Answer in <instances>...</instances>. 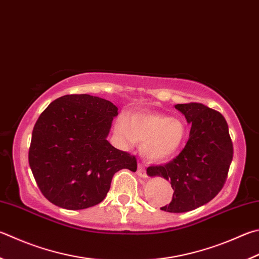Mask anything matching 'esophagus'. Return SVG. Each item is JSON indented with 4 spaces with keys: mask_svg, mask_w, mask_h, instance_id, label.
<instances>
[{
    "mask_svg": "<svg viewBox=\"0 0 259 259\" xmlns=\"http://www.w3.org/2000/svg\"><path fill=\"white\" fill-rule=\"evenodd\" d=\"M137 175H138V177H140V178H147V175H146V170H145V167L143 166V165H138V170H137Z\"/></svg>",
    "mask_w": 259,
    "mask_h": 259,
    "instance_id": "1",
    "label": "esophagus"
}]
</instances>
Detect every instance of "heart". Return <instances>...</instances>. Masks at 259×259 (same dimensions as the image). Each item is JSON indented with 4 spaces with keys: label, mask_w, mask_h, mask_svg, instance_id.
<instances>
[{
    "label": "heart",
    "mask_w": 259,
    "mask_h": 259,
    "mask_svg": "<svg viewBox=\"0 0 259 259\" xmlns=\"http://www.w3.org/2000/svg\"><path fill=\"white\" fill-rule=\"evenodd\" d=\"M186 126L180 120L161 113L120 115L114 136L121 144L142 143L140 153L150 162H164L177 154L185 142Z\"/></svg>",
    "instance_id": "b5f03b06"
}]
</instances>
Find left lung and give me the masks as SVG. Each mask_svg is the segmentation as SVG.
Listing matches in <instances>:
<instances>
[{"label":"left lung","instance_id":"obj_1","mask_svg":"<svg viewBox=\"0 0 259 259\" xmlns=\"http://www.w3.org/2000/svg\"><path fill=\"white\" fill-rule=\"evenodd\" d=\"M191 125L189 139L181 153L164 165L149 166V177L171 183V203L161 207L168 213H185L207 204L227 180L233 157L229 126L220 112L199 103L177 104Z\"/></svg>","mask_w":259,"mask_h":259}]
</instances>
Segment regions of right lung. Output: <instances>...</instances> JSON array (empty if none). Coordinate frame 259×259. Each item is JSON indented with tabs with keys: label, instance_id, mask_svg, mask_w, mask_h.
Here are the masks:
<instances>
[{
	"label": "right lung",
	"instance_id": "add662e5",
	"mask_svg": "<svg viewBox=\"0 0 259 259\" xmlns=\"http://www.w3.org/2000/svg\"><path fill=\"white\" fill-rule=\"evenodd\" d=\"M117 107L104 98L65 95L46 107L32 130L29 165L52 204L83 209L100 204L122 168L136 172V157L109 142Z\"/></svg>",
	"mask_w": 259,
	"mask_h": 259
}]
</instances>
